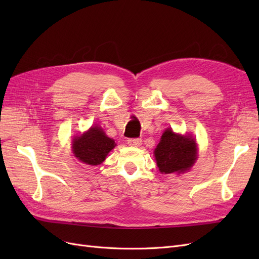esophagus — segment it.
Returning a JSON list of instances; mask_svg holds the SVG:
<instances>
[{
  "label": "esophagus",
  "mask_w": 259,
  "mask_h": 259,
  "mask_svg": "<svg viewBox=\"0 0 259 259\" xmlns=\"http://www.w3.org/2000/svg\"><path fill=\"white\" fill-rule=\"evenodd\" d=\"M127 144L132 147H139V146H142L143 142H142V139H139V138H131L127 140Z\"/></svg>",
  "instance_id": "esophagus-1"
}]
</instances>
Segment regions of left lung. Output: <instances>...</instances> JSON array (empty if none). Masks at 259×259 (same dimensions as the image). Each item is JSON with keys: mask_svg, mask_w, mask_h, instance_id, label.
I'll return each mask as SVG.
<instances>
[{"mask_svg": "<svg viewBox=\"0 0 259 259\" xmlns=\"http://www.w3.org/2000/svg\"><path fill=\"white\" fill-rule=\"evenodd\" d=\"M198 147L189 135L176 134L171 128L164 131L154 149L156 165L162 174L185 173L197 161Z\"/></svg>", "mask_w": 259, "mask_h": 259, "instance_id": "8db88e82", "label": "left lung"}]
</instances>
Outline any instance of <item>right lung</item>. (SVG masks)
Wrapping results in <instances>:
<instances>
[{
  "label": "right lung",
  "instance_id": "obj_1",
  "mask_svg": "<svg viewBox=\"0 0 259 259\" xmlns=\"http://www.w3.org/2000/svg\"><path fill=\"white\" fill-rule=\"evenodd\" d=\"M116 146L100 126H92L88 132L72 139V153L75 158L89 165L103 163L108 153Z\"/></svg>",
  "mask_w": 259,
  "mask_h": 259
}]
</instances>
